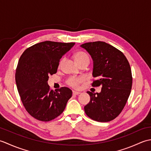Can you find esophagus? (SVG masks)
<instances>
[{
  "label": "esophagus",
  "instance_id": "34e87169",
  "mask_svg": "<svg viewBox=\"0 0 151 151\" xmlns=\"http://www.w3.org/2000/svg\"><path fill=\"white\" fill-rule=\"evenodd\" d=\"M73 95H79V94H81V92H79V91H73Z\"/></svg>",
  "mask_w": 151,
  "mask_h": 151
}]
</instances>
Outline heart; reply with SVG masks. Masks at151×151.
I'll list each match as a JSON object with an SVG mask.
<instances>
[{
  "mask_svg": "<svg viewBox=\"0 0 151 151\" xmlns=\"http://www.w3.org/2000/svg\"><path fill=\"white\" fill-rule=\"evenodd\" d=\"M75 60L77 63H80L81 62H83V61L85 60H88L89 61V56L87 54L84 52H82V51H79L76 53L75 54ZM62 63V60L60 62V65ZM84 81V78L83 77H75V76H73V77L69 78L67 80V84L70 86H71L73 88H77L79 86V84L82 83L83 81Z\"/></svg>",
  "mask_w": 151,
  "mask_h": 151,
  "instance_id": "1",
  "label": "heart"
}]
</instances>
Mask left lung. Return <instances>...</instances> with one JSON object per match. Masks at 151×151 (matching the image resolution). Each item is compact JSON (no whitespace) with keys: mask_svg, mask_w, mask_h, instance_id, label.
Segmentation results:
<instances>
[{"mask_svg":"<svg viewBox=\"0 0 151 151\" xmlns=\"http://www.w3.org/2000/svg\"><path fill=\"white\" fill-rule=\"evenodd\" d=\"M93 61L92 86H102L100 93L87 91L90 101L84 106L86 115L93 120L108 122L123 110L130 94L132 76L127 58L116 48L103 41L81 45Z\"/></svg>","mask_w":151,"mask_h":151,"instance_id":"left-lung-1","label":"left lung"}]
</instances>
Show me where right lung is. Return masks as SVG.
Returning <instances> with one entry per match:
<instances>
[{"label": "right lung", "mask_w": 151, "mask_h": 151, "mask_svg": "<svg viewBox=\"0 0 151 151\" xmlns=\"http://www.w3.org/2000/svg\"><path fill=\"white\" fill-rule=\"evenodd\" d=\"M75 44L43 41L28 48L19 58L15 73L17 90L26 110L37 120L49 121L59 116L71 97L69 88L50 90L47 81Z\"/></svg>", "instance_id": "1"}]
</instances>
